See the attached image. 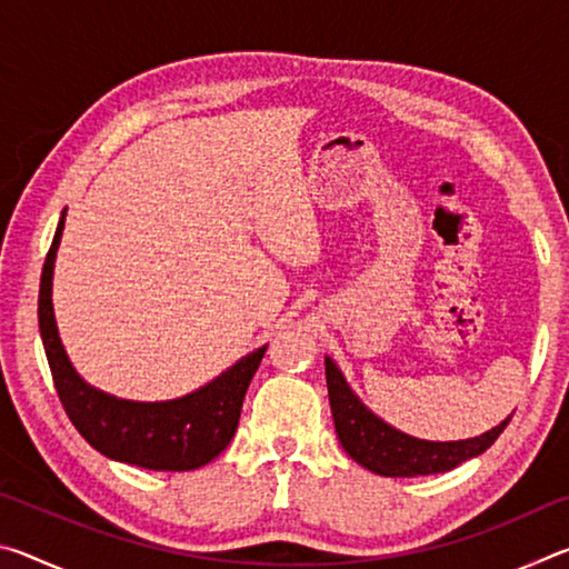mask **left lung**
I'll use <instances>...</instances> for the list:
<instances>
[{
	"instance_id": "obj_1",
	"label": "left lung",
	"mask_w": 569,
	"mask_h": 569,
	"mask_svg": "<svg viewBox=\"0 0 569 569\" xmlns=\"http://www.w3.org/2000/svg\"><path fill=\"white\" fill-rule=\"evenodd\" d=\"M326 383H329L336 435H339L346 455L381 477H419L455 469L461 461L479 457L481 451L492 447L512 419L507 417L499 427L475 439L427 441L403 435L366 409L329 356H326Z\"/></svg>"
}]
</instances>
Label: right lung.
Returning a JSON list of instances; mask_svg holds the SVG:
<instances>
[{
	"mask_svg": "<svg viewBox=\"0 0 569 569\" xmlns=\"http://www.w3.org/2000/svg\"><path fill=\"white\" fill-rule=\"evenodd\" d=\"M64 213L57 226L40 281V333L52 381L67 417L90 447L124 465L188 471L213 461L233 439L248 383L266 353L256 349L228 371L188 397L170 401H128L110 397L80 379L64 353L54 323L52 273L60 248Z\"/></svg>",
	"mask_w": 569,
	"mask_h": 569,
	"instance_id": "add662e5",
	"label": "right lung"
}]
</instances>
